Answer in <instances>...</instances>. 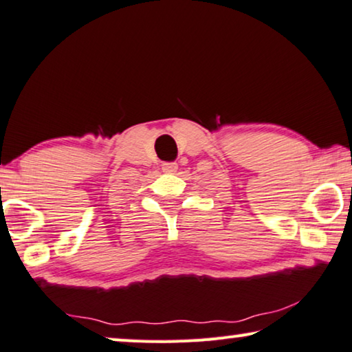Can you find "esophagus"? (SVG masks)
Masks as SVG:
<instances>
[{"instance_id": "obj_1", "label": "esophagus", "mask_w": 352, "mask_h": 352, "mask_svg": "<svg viewBox=\"0 0 352 352\" xmlns=\"http://www.w3.org/2000/svg\"><path fill=\"white\" fill-rule=\"evenodd\" d=\"M162 170L165 173H175L177 170V164L176 162H164L162 164Z\"/></svg>"}]
</instances>
